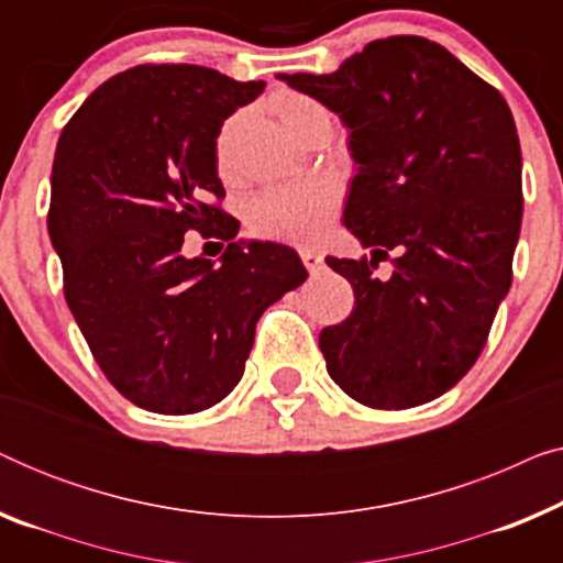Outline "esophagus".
Wrapping results in <instances>:
<instances>
[{"instance_id": "obj_1", "label": "esophagus", "mask_w": 563, "mask_h": 563, "mask_svg": "<svg viewBox=\"0 0 563 563\" xmlns=\"http://www.w3.org/2000/svg\"><path fill=\"white\" fill-rule=\"evenodd\" d=\"M299 258H302L305 268L310 274H318L322 268V253L314 251V249H299Z\"/></svg>"}]
</instances>
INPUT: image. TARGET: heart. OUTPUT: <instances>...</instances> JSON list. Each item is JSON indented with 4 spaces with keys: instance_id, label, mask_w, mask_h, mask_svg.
<instances>
[{
    "instance_id": "1",
    "label": "heart",
    "mask_w": 563,
    "mask_h": 563,
    "mask_svg": "<svg viewBox=\"0 0 563 563\" xmlns=\"http://www.w3.org/2000/svg\"><path fill=\"white\" fill-rule=\"evenodd\" d=\"M279 118L295 137L312 122L328 118V110L318 99L305 95H289L279 99ZM235 122H225L218 137V161L228 166L230 135H233ZM338 207V189L328 179H302L291 184H276L258 191L249 202V225L261 238H274V241L289 243H312L325 233L330 218Z\"/></svg>"
}]
</instances>
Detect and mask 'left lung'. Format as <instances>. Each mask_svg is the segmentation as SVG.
I'll return each instance as SVG.
<instances>
[{"mask_svg": "<svg viewBox=\"0 0 563 563\" xmlns=\"http://www.w3.org/2000/svg\"><path fill=\"white\" fill-rule=\"evenodd\" d=\"M282 79L341 114L358 164L343 225L372 258H325L356 297L320 333L328 374L376 410L426 405L474 366L512 284L522 158L510 107L420 35ZM379 260L393 264L384 283Z\"/></svg>", "mask_w": 563, "mask_h": 563, "instance_id": "1", "label": "left lung"}]
</instances>
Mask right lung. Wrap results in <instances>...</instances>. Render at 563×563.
Returning <instances> with one entry per match:
<instances>
[{
  "instance_id": "obj_1",
  "label": "right lung",
  "mask_w": 563,
  "mask_h": 563,
  "mask_svg": "<svg viewBox=\"0 0 563 563\" xmlns=\"http://www.w3.org/2000/svg\"><path fill=\"white\" fill-rule=\"evenodd\" d=\"M266 81L195 64H143L107 79L58 137L48 233L76 325L122 397L191 415L241 382L256 322L307 279L279 243H235L222 210L218 135ZM229 243L187 260L183 233Z\"/></svg>"
}]
</instances>
